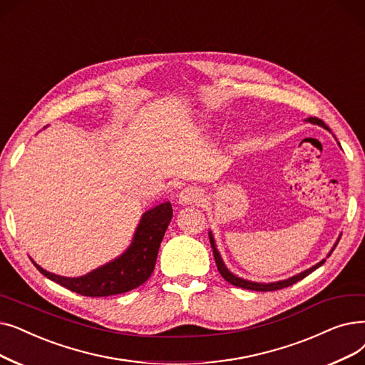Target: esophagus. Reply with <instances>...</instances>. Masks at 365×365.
<instances>
[{
  "label": "esophagus",
  "instance_id": "1",
  "mask_svg": "<svg viewBox=\"0 0 365 365\" xmlns=\"http://www.w3.org/2000/svg\"><path fill=\"white\" fill-rule=\"evenodd\" d=\"M179 204H197L202 201V194L198 187L194 186H187L182 189L180 194L178 195Z\"/></svg>",
  "mask_w": 365,
  "mask_h": 365
}]
</instances>
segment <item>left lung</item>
I'll list each match as a JSON object with an SVG mask.
<instances>
[{
    "label": "left lung",
    "mask_w": 365,
    "mask_h": 365,
    "mask_svg": "<svg viewBox=\"0 0 365 365\" xmlns=\"http://www.w3.org/2000/svg\"><path fill=\"white\" fill-rule=\"evenodd\" d=\"M306 122H310V123H313V125H319V126H322V128H325V130H328V131H329L328 126H327L321 119H318V118H309V119H306ZM339 145H340V143H339ZM340 237H341V235H339V239H337L336 245L332 246V249L329 250V253H328L327 257H329L331 253H332V250L336 249V246H337V243H339V240H340ZM209 239H210V245H212V249H213V257H215L216 267H217V270H219L220 276L224 277L228 283L234 284V287H239V288H243V289H250V291H262V292H264V291H276V289H283V288H287V287H291V284L297 283L298 280L304 279L306 276H309L312 272H314V270H316V268H319V267L325 262V259H322V261H319L318 264H314L313 267L307 268V270L301 272V273H298V274H295V276H292V277H289V279H284V280H277V282H272V283L252 282V280H246V279H242V277H239V276L232 274V273L228 270V268H227V265H225L224 259H222V257H220V253H219V250H217V247H216V242H215V237H213L212 231H209Z\"/></svg>",
    "instance_id": "8db88e82"
}]
</instances>
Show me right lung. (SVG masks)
<instances>
[{"mask_svg":"<svg viewBox=\"0 0 365 365\" xmlns=\"http://www.w3.org/2000/svg\"><path fill=\"white\" fill-rule=\"evenodd\" d=\"M171 216L173 209L168 201L145 212L141 215L128 249L113 261L95 268L85 276H58L44 270L33 259L31 261L47 279L85 297H108L128 292L138 288L150 277Z\"/></svg>","mask_w":365,"mask_h":365,"instance_id":"obj_1","label":"right lung"}]
</instances>
